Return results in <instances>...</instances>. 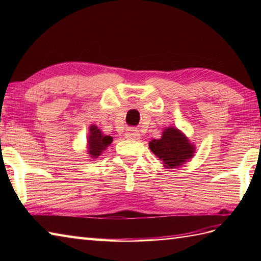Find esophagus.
Listing matches in <instances>:
<instances>
[{
  "mask_svg": "<svg viewBox=\"0 0 261 261\" xmlns=\"http://www.w3.org/2000/svg\"><path fill=\"white\" fill-rule=\"evenodd\" d=\"M125 138L126 139L137 140L140 138V132H139V130L135 129V127H130V129H127L125 132Z\"/></svg>",
  "mask_w": 261,
  "mask_h": 261,
  "instance_id": "obj_1",
  "label": "esophagus"
}]
</instances>
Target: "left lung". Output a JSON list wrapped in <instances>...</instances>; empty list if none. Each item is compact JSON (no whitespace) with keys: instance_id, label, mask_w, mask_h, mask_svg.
<instances>
[{"instance_id":"8db88e82","label":"left lung","mask_w":261,"mask_h":261,"mask_svg":"<svg viewBox=\"0 0 261 261\" xmlns=\"http://www.w3.org/2000/svg\"><path fill=\"white\" fill-rule=\"evenodd\" d=\"M149 148L163 160L166 168H177L193 158L195 147L181 131L173 126L164 130L160 139L149 142Z\"/></svg>"}]
</instances>
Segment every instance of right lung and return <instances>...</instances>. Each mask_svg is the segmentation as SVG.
Listing matches in <instances>:
<instances>
[{
	"instance_id": "1",
	"label": "right lung",
	"mask_w": 261,
	"mask_h": 261,
	"mask_svg": "<svg viewBox=\"0 0 261 261\" xmlns=\"http://www.w3.org/2000/svg\"><path fill=\"white\" fill-rule=\"evenodd\" d=\"M113 141V138L103 135V132L96 125L90 126L87 136V149L90 157L95 159L105 150Z\"/></svg>"
}]
</instances>
